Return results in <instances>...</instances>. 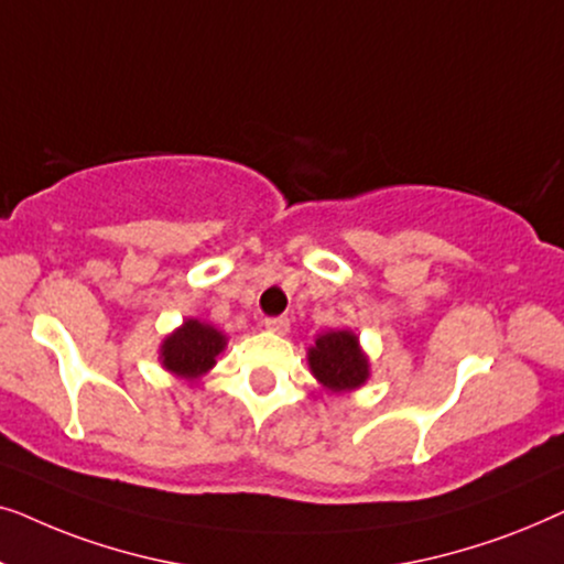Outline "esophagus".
<instances>
[{
  "instance_id": "1",
  "label": "esophagus",
  "mask_w": 564,
  "mask_h": 564,
  "mask_svg": "<svg viewBox=\"0 0 564 564\" xmlns=\"http://www.w3.org/2000/svg\"><path fill=\"white\" fill-rule=\"evenodd\" d=\"M264 326L274 334H288L290 330V318L288 315H276V318H264Z\"/></svg>"
}]
</instances>
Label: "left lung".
Returning <instances> with one entry per match:
<instances>
[{
    "mask_svg": "<svg viewBox=\"0 0 564 564\" xmlns=\"http://www.w3.org/2000/svg\"><path fill=\"white\" fill-rule=\"evenodd\" d=\"M307 365L328 392H351L369 377V359L351 330H326L307 349Z\"/></svg>",
    "mask_w": 564,
    "mask_h": 564,
    "instance_id": "left-lung-1",
    "label": "left lung"
}]
</instances>
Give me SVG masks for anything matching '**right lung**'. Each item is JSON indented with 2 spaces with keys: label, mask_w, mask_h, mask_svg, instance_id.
<instances>
[{
  "label": "right lung",
  "mask_w": 564,
  "mask_h": 564,
  "mask_svg": "<svg viewBox=\"0 0 564 564\" xmlns=\"http://www.w3.org/2000/svg\"><path fill=\"white\" fill-rule=\"evenodd\" d=\"M226 344L228 338L218 328H213L210 323L189 318L172 336L164 338L159 359L172 375L195 382L205 372H210Z\"/></svg>",
  "instance_id": "right-lung-1"
}]
</instances>
